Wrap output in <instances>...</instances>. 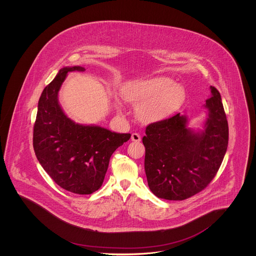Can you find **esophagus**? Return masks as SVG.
Returning a JSON list of instances; mask_svg holds the SVG:
<instances>
[{
  "mask_svg": "<svg viewBox=\"0 0 256 256\" xmlns=\"http://www.w3.org/2000/svg\"><path fill=\"white\" fill-rule=\"evenodd\" d=\"M132 141L134 142H140L141 141V137L138 134H132Z\"/></svg>",
  "mask_w": 256,
  "mask_h": 256,
  "instance_id": "1",
  "label": "esophagus"
}]
</instances>
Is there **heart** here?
<instances>
[{
    "label": "heart",
    "instance_id": "obj_1",
    "mask_svg": "<svg viewBox=\"0 0 256 256\" xmlns=\"http://www.w3.org/2000/svg\"><path fill=\"white\" fill-rule=\"evenodd\" d=\"M122 98L135 106L146 122L168 119L185 102L186 93L182 86L174 84L166 76H154L126 82L122 87Z\"/></svg>",
    "mask_w": 256,
    "mask_h": 256
}]
</instances>
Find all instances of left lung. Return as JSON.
<instances>
[{"label":"left lung","mask_w":256,"mask_h":256,"mask_svg":"<svg viewBox=\"0 0 256 256\" xmlns=\"http://www.w3.org/2000/svg\"><path fill=\"white\" fill-rule=\"evenodd\" d=\"M204 130L187 126L176 115L146 128L145 172L150 191L160 198L183 200L204 190L214 178L228 144V124L219 91L210 86Z\"/></svg>","instance_id":"1"}]
</instances>
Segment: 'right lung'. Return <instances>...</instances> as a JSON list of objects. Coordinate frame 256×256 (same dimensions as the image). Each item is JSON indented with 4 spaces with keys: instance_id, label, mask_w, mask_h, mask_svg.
I'll use <instances>...</instances> for the list:
<instances>
[{
    "instance_id": "obj_1",
    "label": "right lung",
    "mask_w": 256,
    "mask_h": 256,
    "mask_svg": "<svg viewBox=\"0 0 256 256\" xmlns=\"http://www.w3.org/2000/svg\"><path fill=\"white\" fill-rule=\"evenodd\" d=\"M73 71L86 69L64 67L43 90L34 128V148L43 169L61 188L89 195L102 186L112 154L130 138V134L76 124L64 113L58 92L67 74Z\"/></svg>"
}]
</instances>
